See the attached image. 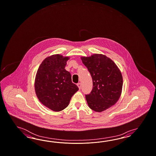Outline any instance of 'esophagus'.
<instances>
[{
	"instance_id": "1",
	"label": "esophagus",
	"mask_w": 156,
	"mask_h": 156,
	"mask_svg": "<svg viewBox=\"0 0 156 156\" xmlns=\"http://www.w3.org/2000/svg\"><path fill=\"white\" fill-rule=\"evenodd\" d=\"M77 86H78V87L79 88V89H80V88H81V86H82V85H81V83H78L77 84Z\"/></svg>"
}]
</instances>
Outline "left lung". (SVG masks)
<instances>
[{
	"mask_svg": "<svg viewBox=\"0 0 156 156\" xmlns=\"http://www.w3.org/2000/svg\"><path fill=\"white\" fill-rule=\"evenodd\" d=\"M90 73L93 87L90 94L85 95L92 110L101 112L114 105L121 94L123 78L113 61L101 54L81 57Z\"/></svg>",
	"mask_w": 156,
	"mask_h": 156,
	"instance_id": "8db88e82",
	"label": "left lung"
}]
</instances>
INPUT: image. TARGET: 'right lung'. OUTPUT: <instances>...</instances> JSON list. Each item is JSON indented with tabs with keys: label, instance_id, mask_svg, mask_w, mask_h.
I'll return each mask as SVG.
<instances>
[{
	"label": "right lung",
	"instance_id": "1",
	"mask_svg": "<svg viewBox=\"0 0 156 156\" xmlns=\"http://www.w3.org/2000/svg\"><path fill=\"white\" fill-rule=\"evenodd\" d=\"M69 57L54 55L40 65L35 80L39 100L50 109L59 112L68 106L73 95L79 88L72 82L70 73L65 69Z\"/></svg>",
	"mask_w": 156,
	"mask_h": 156
}]
</instances>
